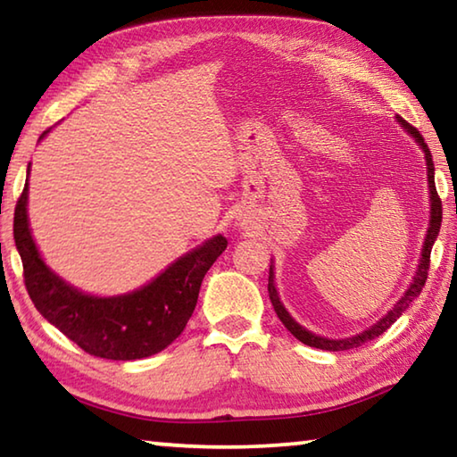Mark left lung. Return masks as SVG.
<instances>
[{
    "mask_svg": "<svg viewBox=\"0 0 457 457\" xmlns=\"http://www.w3.org/2000/svg\"><path fill=\"white\" fill-rule=\"evenodd\" d=\"M395 120L399 122L401 127L405 129V133L413 138L417 143V146L423 151L425 154V169H428V187H429V223H428V234H425L423 239V245H421V256L420 262H417V270L411 278V282H409L407 290L403 292V296H401L395 306L391 308L389 312L383 314L381 319L377 322L370 324L365 330L357 332V335L353 337H345V338H327V337H320L316 335V332L304 328L303 324L296 322L292 319V314L286 311L284 303L280 300V294H278L276 288V272H274V260L270 262V278H268V294H270V300H272V306L278 314V319L282 320V324L286 328H288L294 337H296L300 343H304L308 346H314V349H322V351H349V349H357L362 343H367V340H373L378 335H383V332L391 327L393 322H395L401 314L407 311V306L413 303V300L420 296L425 280H428V270H429V256H431V247L436 244V239L439 236V228H442V201L437 197V191H436V167H433V159H431V153H429V146L425 145L423 137L420 135V130L413 129L409 125L407 120H403L399 117H395Z\"/></svg>",
    "mask_w": 457,
    "mask_h": 457,
    "instance_id": "left-lung-1",
    "label": "left lung"
}]
</instances>
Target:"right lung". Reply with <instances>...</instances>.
I'll use <instances>...</instances> for the list:
<instances>
[{
  "instance_id": "add662e5",
  "label": "right lung",
  "mask_w": 457,
  "mask_h": 457,
  "mask_svg": "<svg viewBox=\"0 0 457 457\" xmlns=\"http://www.w3.org/2000/svg\"><path fill=\"white\" fill-rule=\"evenodd\" d=\"M48 133H42L40 141ZM28 191L26 183L15 205L13 239L37 312L100 359L135 361L167 349L195 311L204 276L228 247V239L221 234L205 239L135 290L98 296L76 288L46 264L29 229Z\"/></svg>"
}]
</instances>
